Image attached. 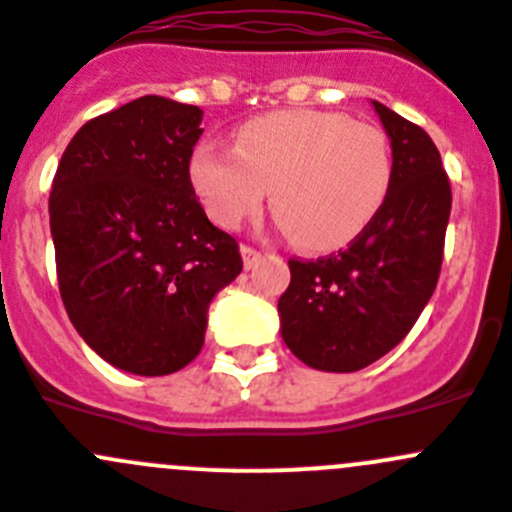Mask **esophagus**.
Segmentation results:
<instances>
[{
    "label": "esophagus",
    "mask_w": 512,
    "mask_h": 512,
    "mask_svg": "<svg viewBox=\"0 0 512 512\" xmlns=\"http://www.w3.org/2000/svg\"><path fill=\"white\" fill-rule=\"evenodd\" d=\"M241 256H243V266H246V269H251V266L259 264L261 251L253 246H241Z\"/></svg>",
    "instance_id": "esophagus-1"
}]
</instances>
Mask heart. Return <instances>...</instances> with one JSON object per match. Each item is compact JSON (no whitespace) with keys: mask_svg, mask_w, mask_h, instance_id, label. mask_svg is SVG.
<instances>
[{"mask_svg":"<svg viewBox=\"0 0 512 512\" xmlns=\"http://www.w3.org/2000/svg\"><path fill=\"white\" fill-rule=\"evenodd\" d=\"M188 170L218 226H241L271 188L281 231L296 233L309 251H332L354 241L382 211L394 163L379 128L326 110H281L248 120L236 148L198 143Z\"/></svg>","mask_w":512,"mask_h":512,"instance_id":"heart-1","label":"heart"}]
</instances>
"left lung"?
I'll list each match as a JSON object with an SVG mask.
<instances>
[{"mask_svg": "<svg viewBox=\"0 0 512 512\" xmlns=\"http://www.w3.org/2000/svg\"><path fill=\"white\" fill-rule=\"evenodd\" d=\"M394 175L372 223L342 251L291 259L279 299L286 347L321 372H357L407 337L440 279L452 191L440 150L420 125L372 100Z\"/></svg>", "mask_w": 512, "mask_h": 512, "instance_id": "obj_1", "label": "left lung"}]
</instances>
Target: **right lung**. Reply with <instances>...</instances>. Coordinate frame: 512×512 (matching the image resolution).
Instances as JSON below:
<instances>
[{
  "instance_id": "obj_1",
  "label": "right lung",
  "mask_w": 512,
  "mask_h": 512,
  "mask_svg": "<svg viewBox=\"0 0 512 512\" xmlns=\"http://www.w3.org/2000/svg\"><path fill=\"white\" fill-rule=\"evenodd\" d=\"M203 110L145 95L82 125L57 165L50 231L67 316L107 364L163 377L203 347L208 306L243 269L193 191Z\"/></svg>"
}]
</instances>
